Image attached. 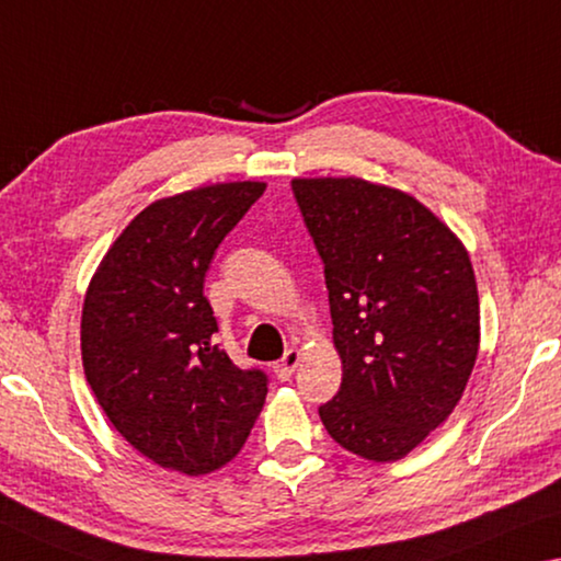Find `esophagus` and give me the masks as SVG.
<instances>
[{"label": "esophagus", "instance_id": "34e87169", "mask_svg": "<svg viewBox=\"0 0 561 561\" xmlns=\"http://www.w3.org/2000/svg\"><path fill=\"white\" fill-rule=\"evenodd\" d=\"M298 364H300V351H296V348H290L286 356H283L278 364L273 366V370H275V378H278V381H290V376H293V370L298 368Z\"/></svg>", "mask_w": 561, "mask_h": 561}]
</instances>
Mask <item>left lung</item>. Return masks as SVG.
I'll return each instance as SVG.
<instances>
[{
    "label": "left lung",
    "mask_w": 561,
    "mask_h": 561,
    "mask_svg": "<svg viewBox=\"0 0 561 561\" xmlns=\"http://www.w3.org/2000/svg\"><path fill=\"white\" fill-rule=\"evenodd\" d=\"M323 261L341 389L318 413L335 444L396 461L449 419L479 353L467 248L426 205L360 178H296Z\"/></svg>",
    "instance_id": "1"
}]
</instances>
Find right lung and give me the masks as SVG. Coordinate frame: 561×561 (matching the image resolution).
Masks as SVG:
<instances>
[{
	"label": "right lung",
	"mask_w": 561,
	"mask_h": 561,
	"mask_svg": "<svg viewBox=\"0 0 561 561\" xmlns=\"http://www.w3.org/2000/svg\"><path fill=\"white\" fill-rule=\"evenodd\" d=\"M265 183H215L137 213L94 271L82 306V366L94 399L133 449L201 477L243 449L268 393L213 343L203 296L222 238Z\"/></svg>",
	"instance_id": "1"
}]
</instances>
